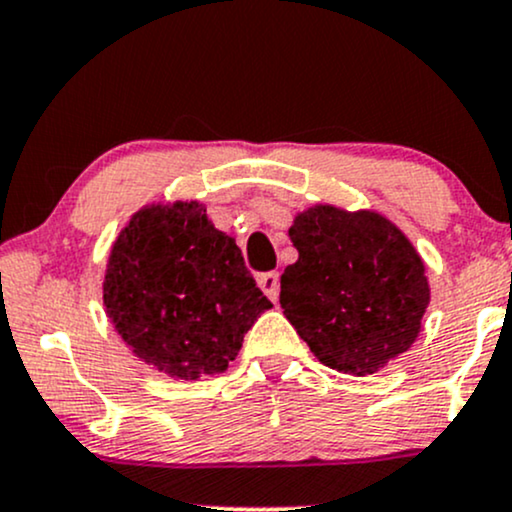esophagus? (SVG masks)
<instances>
[{
  "mask_svg": "<svg viewBox=\"0 0 512 512\" xmlns=\"http://www.w3.org/2000/svg\"><path fill=\"white\" fill-rule=\"evenodd\" d=\"M257 284H260V289L267 293L269 301H279V274L276 272H267V274H260V279H257Z\"/></svg>",
  "mask_w": 512,
  "mask_h": 512,
  "instance_id": "esophagus-1",
  "label": "esophagus"
}]
</instances>
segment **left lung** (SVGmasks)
I'll use <instances>...</instances> for the list:
<instances>
[{
	"mask_svg": "<svg viewBox=\"0 0 512 512\" xmlns=\"http://www.w3.org/2000/svg\"><path fill=\"white\" fill-rule=\"evenodd\" d=\"M298 260L281 274V308L317 361L370 375L416 342L431 303L421 255L373 209L315 204L289 228Z\"/></svg>",
	"mask_w": 512,
	"mask_h": 512,
	"instance_id": "left-lung-1",
	"label": "left lung"
}]
</instances>
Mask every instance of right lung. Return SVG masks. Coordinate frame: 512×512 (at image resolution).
Instances as JSON below:
<instances>
[{"instance_id": "right-lung-1", "label": "right lung", "mask_w": 512, "mask_h": 512, "mask_svg": "<svg viewBox=\"0 0 512 512\" xmlns=\"http://www.w3.org/2000/svg\"><path fill=\"white\" fill-rule=\"evenodd\" d=\"M103 303L132 354L175 380L223 373L272 308L197 199L132 214L110 248Z\"/></svg>"}]
</instances>
